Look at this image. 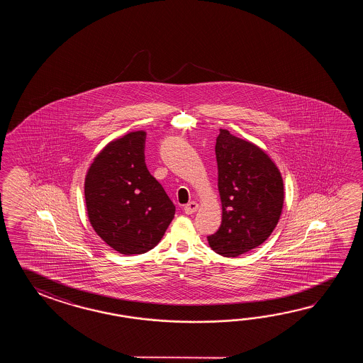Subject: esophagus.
I'll return each instance as SVG.
<instances>
[{"label":"esophagus","mask_w":363,"mask_h":363,"mask_svg":"<svg viewBox=\"0 0 363 363\" xmlns=\"http://www.w3.org/2000/svg\"><path fill=\"white\" fill-rule=\"evenodd\" d=\"M197 208H199V203L194 202V201H191L189 203H186L184 206L185 214H193V213L197 211Z\"/></svg>","instance_id":"34e87169"}]
</instances>
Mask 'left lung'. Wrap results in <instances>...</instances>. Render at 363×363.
<instances>
[{
	"instance_id": "8db88e82",
	"label": "left lung",
	"mask_w": 363,
	"mask_h": 363,
	"mask_svg": "<svg viewBox=\"0 0 363 363\" xmlns=\"http://www.w3.org/2000/svg\"><path fill=\"white\" fill-rule=\"evenodd\" d=\"M222 223L210 247L238 257L259 247L277 227L284 202L280 171L261 147L220 130L216 144Z\"/></svg>"
}]
</instances>
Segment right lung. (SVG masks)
I'll list each match as a JSON object with an SVG mask.
<instances>
[{
	"mask_svg": "<svg viewBox=\"0 0 363 363\" xmlns=\"http://www.w3.org/2000/svg\"><path fill=\"white\" fill-rule=\"evenodd\" d=\"M145 139V132L136 131L108 143L85 178L93 230L124 255L153 249L175 216V205L147 170Z\"/></svg>",
	"mask_w": 363,
	"mask_h": 363,
	"instance_id": "obj_1",
	"label": "right lung"
}]
</instances>
